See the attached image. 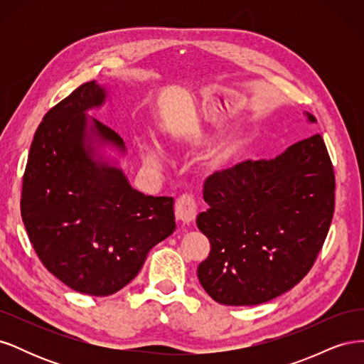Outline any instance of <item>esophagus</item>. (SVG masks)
<instances>
[{"label":"esophagus","mask_w":364,"mask_h":364,"mask_svg":"<svg viewBox=\"0 0 364 364\" xmlns=\"http://www.w3.org/2000/svg\"><path fill=\"white\" fill-rule=\"evenodd\" d=\"M174 215H176V220L182 225H190L194 222L197 215V205L191 196L183 194L178 200H176Z\"/></svg>","instance_id":"obj_1"}]
</instances>
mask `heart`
Segmentation results:
<instances>
[{
  "label": "heart",
  "instance_id": "obj_1",
  "mask_svg": "<svg viewBox=\"0 0 364 364\" xmlns=\"http://www.w3.org/2000/svg\"><path fill=\"white\" fill-rule=\"evenodd\" d=\"M230 151H232V149L228 150L222 158H228V155H230ZM141 155H142V161H144L147 165H150V167H153V168H159L161 165H162V153L156 147L142 146L141 147ZM220 161H223V159H218V161H215L213 164H209V168L214 170L215 167H218Z\"/></svg>",
  "mask_w": 364,
  "mask_h": 364
}]
</instances>
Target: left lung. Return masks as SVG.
<instances>
[{
	"label": "left lung",
	"mask_w": 364,
	"mask_h": 364,
	"mask_svg": "<svg viewBox=\"0 0 364 364\" xmlns=\"http://www.w3.org/2000/svg\"><path fill=\"white\" fill-rule=\"evenodd\" d=\"M308 121L316 123L311 114ZM333 162L322 136L294 142L274 159L245 161L203 183L209 209L197 228L211 250L197 267L205 291L223 305H258L310 272L336 206Z\"/></svg>",
	"instance_id": "obj_1"
}]
</instances>
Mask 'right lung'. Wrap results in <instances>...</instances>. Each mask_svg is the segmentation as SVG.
Returning <instances> with one entry per match:
<instances>
[{
  "instance_id": "1",
  "label": "right lung",
  "mask_w": 364,
  "mask_h": 364,
  "mask_svg": "<svg viewBox=\"0 0 364 364\" xmlns=\"http://www.w3.org/2000/svg\"><path fill=\"white\" fill-rule=\"evenodd\" d=\"M105 100V87L92 80L50 109L33 138L21 193V215L43 266L91 296L123 289L176 229L173 197L142 194L115 165L94 159V142L124 151L115 130L97 119L87 124V109Z\"/></svg>"
}]
</instances>
